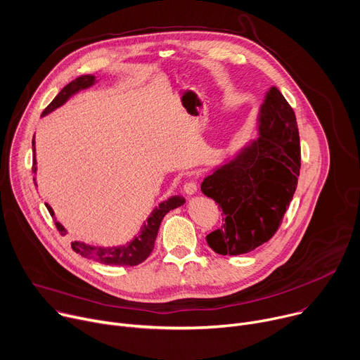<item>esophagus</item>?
<instances>
[{
	"mask_svg": "<svg viewBox=\"0 0 360 360\" xmlns=\"http://www.w3.org/2000/svg\"><path fill=\"white\" fill-rule=\"evenodd\" d=\"M198 191V184L193 181H188L184 184V192L188 195H193Z\"/></svg>",
	"mask_w": 360,
	"mask_h": 360,
	"instance_id": "34e87169",
	"label": "esophagus"
}]
</instances>
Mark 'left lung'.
<instances>
[{
    "label": "left lung",
    "instance_id": "left-lung-1",
    "mask_svg": "<svg viewBox=\"0 0 360 360\" xmlns=\"http://www.w3.org/2000/svg\"><path fill=\"white\" fill-rule=\"evenodd\" d=\"M299 171L296 117L272 86L261 107L259 138L200 185L224 212L221 228L207 236L210 248L219 255H242L268 242L282 224Z\"/></svg>",
    "mask_w": 360,
    "mask_h": 360
}]
</instances>
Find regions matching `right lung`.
<instances>
[{
  "label": "right lung",
  "instance_id": "obj_1",
  "mask_svg": "<svg viewBox=\"0 0 360 360\" xmlns=\"http://www.w3.org/2000/svg\"><path fill=\"white\" fill-rule=\"evenodd\" d=\"M95 82V77L94 75H82L78 77L75 81L70 82L68 85H65L60 94L53 99V102L44 110L42 115H46L49 112H53L56 108L61 107L63 104H65L67 99L70 96H72L75 92H78L79 89L88 88ZM32 150H34V158H32V172L35 174L37 167H35V141L32 139ZM185 199L181 196H172L168 200L160 203V207L152 211V214L149 215V218L146 219V222L143 224L141 233L134 238V240L128 242L127 245L122 246H115V248H101V246H91L78 240L71 242V246L74 249V252L79 253L84 258L88 259H94L99 264L104 265H111V266H135L142 264L148 256L150 255L152 249H153V243H155L157 235H158V229L160 225L164 219V217L171 211L175 210L181 205H184ZM45 207L48 210V212L51 214V217L54 218V212L51 210V207L48 203H45ZM56 226L58 229V232L61 235H65L67 231L65 228L56 221Z\"/></svg>",
  "mask_w": 360,
  "mask_h": 360
}]
</instances>
